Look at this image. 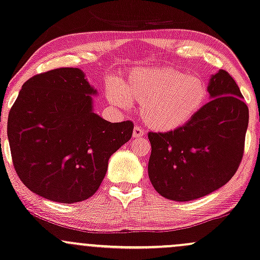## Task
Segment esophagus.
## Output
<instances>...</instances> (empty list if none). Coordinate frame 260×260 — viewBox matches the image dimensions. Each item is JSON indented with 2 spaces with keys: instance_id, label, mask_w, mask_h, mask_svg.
<instances>
[{
  "instance_id": "34e87169",
  "label": "esophagus",
  "mask_w": 260,
  "mask_h": 260,
  "mask_svg": "<svg viewBox=\"0 0 260 260\" xmlns=\"http://www.w3.org/2000/svg\"><path fill=\"white\" fill-rule=\"evenodd\" d=\"M144 134H145V131H144L140 126L134 127V129H133V138H136V139H140V138L144 137Z\"/></svg>"
}]
</instances>
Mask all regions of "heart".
Returning <instances> with one entry per match:
<instances>
[{"label":"heart","mask_w":260,"mask_h":260,"mask_svg":"<svg viewBox=\"0 0 260 260\" xmlns=\"http://www.w3.org/2000/svg\"><path fill=\"white\" fill-rule=\"evenodd\" d=\"M111 104L127 108L141 104V119L150 128L170 132L186 126L205 106L206 85L197 77L174 68H137L120 83L109 84Z\"/></svg>","instance_id":"b5f03b06"}]
</instances>
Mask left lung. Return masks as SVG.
<instances>
[{"mask_svg":"<svg viewBox=\"0 0 260 260\" xmlns=\"http://www.w3.org/2000/svg\"><path fill=\"white\" fill-rule=\"evenodd\" d=\"M208 102L186 126L149 132V177L164 198L188 202L225 185L245 151L248 108L238 84L221 70L210 79Z\"/></svg>","mask_w":260,"mask_h":260,"instance_id":"8db88e82","label":"left lung"}]
</instances>
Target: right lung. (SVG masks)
I'll use <instances>...</instances> for the list:
<instances>
[{"label": "right lung", "instance_id": "add662e5", "mask_svg": "<svg viewBox=\"0 0 260 260\" xmlns=\"http://www.w3.org/2000/svg\"><path fill=\"white\" fill-rule=\"evenodd\" d=\"M96 93L79 68L29 78L9 110L14 169L36 194L72 204L100 188L115 151L131 139L132 121L111 123L92 111Z\"/></svg>", "mask_w": 260, "mask_h": 260}]
</instances>
